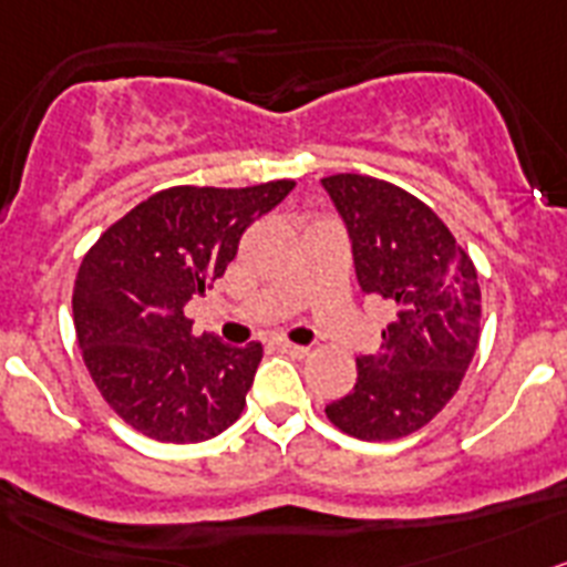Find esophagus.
I'll return each instance as SVG.
<instances>
[{
    "label": "esophagus",
    "instance_id": "obj_1",
    "mask_svg": "<svg viewBox=\"0 0 567 567\" xmlns=\"http://www.w3.org/2000/svg\"><path fill=\"white\" fill-rule=\"evenodd\" d=\"M277 347L282 350L285 355H293V359H302V355H308V350H310V347L293 344V341H277Z\"/></svg>",
    "mask_w": 567,
    "mask_h": 567
}]
</instances>
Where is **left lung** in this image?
Wrapping results in <instances>:
<instances>
[{
	"instance_id": "1",
	"label": "left lung",
	"mask_w": 567,
	"mask_h": 567,
	"mask_svg": "<svg viewBox=\"0 0 567 567\" xmlns=\"http://www.w3.org/2000/svg\"><path fill=\"white\" fill-rule=\"evenodd\" d=\"M344 220L355 279L392 308L379 353L359 355L350 395L324 406L359 441H395L455 395L481 339V285L472 259L435 212L367 175L321 181Z\"/></svg>"
}]
</instances>
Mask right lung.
<instances>
[{
    "label": "right lung",
    "instance_id": "add662e5",
    "mask_svg": "<svg viewBox=\"0 0 567 567\" xmlns=\"http://www.w3.org/2000/svg\"><path fill=\"white\" fill-rule=\"evenodd\" d=\"M293 186L166 188L90 248L73 288L75 336L95 386L132 430L163 443H200L243 415L262 344L197 339L186 305L206 296L246 228Z\"/></svg>",
    "mask_w": 567,
    "mask_h": 567
}]
</instances>
